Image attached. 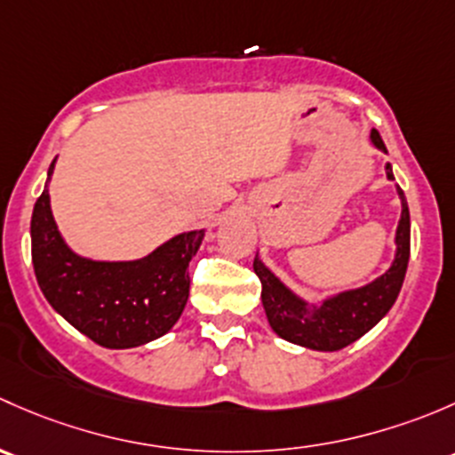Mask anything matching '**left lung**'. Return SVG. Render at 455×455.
<instances>
[{
    "instance_id": "left-lung-1",
    "label": "left lung",
    "mask_w": 455,
    "mask_h": 455,
    "mask_svg": "<svg viewBox=\"0 0 455 455\" xmlns=\"http://www.w3.org/2000/svg\"><path fill=\"white\" fill-rule=\"evenodd\" d=\"M370 138L374 147L386 151V144L377 131L372 129ZM386 175L387 180H395L390 164H386ZM399 190L403 210L399 228H396L395 262L381 278L366 287L344 291L324 299L320 307L308 308L304 299L289 291L259 259H254V271L262 284V307L274 332L304 348L339 350L366 335L390 311L403 287L407 260H410V210H407L403 190Z\"/></svg>"
}]
</instances>
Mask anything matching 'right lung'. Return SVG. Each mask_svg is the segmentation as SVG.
<instances>
[{
  "label": "right lung",
  "mask_w": 455,
  "mask_h": 455,
  "mask_svg": "<svg viewBox=\"0 0 455 455\" xmlns=\"http://www.w3.org/2000/svg\"><path fill=\"white\" fill-rule=\"evenodd\" d=\"M52 171L54 162L48 175ZM30 236L36 283L54 311L105 348H133L180 320L190 291L188 262L204 229L180 234L140 260H89L60 238L45 186L32 210Z\"/></svg>",
  "instance_id": "1"
}]
</instances>
